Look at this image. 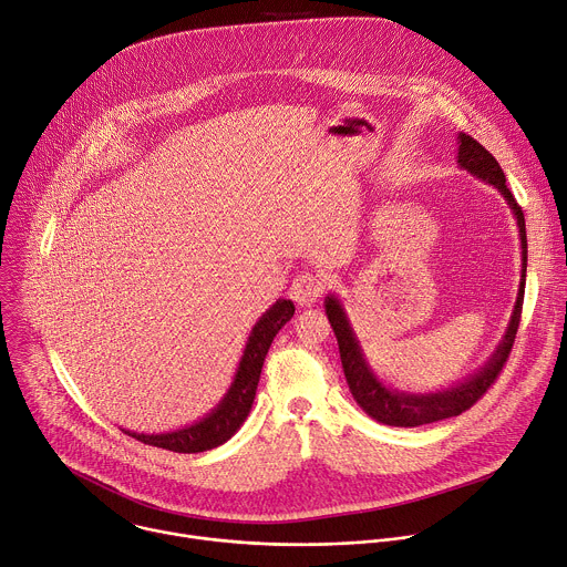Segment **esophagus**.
<instances>
[{
    "mask_svg": "<svg viewBox=\"0 0 567 567\" xmlns=\"http://www.w3.org/2000/svg\"><path fill=\"white\" fill-rule=\"evenodd\" d=\"M326 291V280L313 274H300L293 278L289 296L300 305V307H311L320 293Z\"/></svg>",
    "mask_w": 567,
    "mask_h": 567,
    "instance_id": "esophagus-1",
    "label": "esophagus"
}]
</instances>
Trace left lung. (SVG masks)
<instances>
[{"label": "left lung", "mask_w": 567, "mask_h": 567, "mask_svg": "<svg viewBox=\"0 0 567 567\" xmlns=\"http://www.w3.org/2000/svg\"><path fill=\"white\" fill-rule=\"evenodd\" d=\"M457 166L466 173H471L475 179L494 186L507 202L520 237V285L516 293V302L507 322V330L503 339L498 341L492 357L484 361L475 372L464 377L462 381L429 390V392H411V390H399L388 385L379 374L372 370L361 341L352 328L348 318V311L337 293L326 296V313L330 326L334 330V337L339 341L341 363L346 372V381L350 385V392L354 401L379 424L385 426H401V429H413L422 424H433L446 417H455L464 411H468L473 403L489 390V385L496 381L498 372L503 370L509 350L514 346L520 311H523V296H525V274H527V233H525V215L520 206L516 204L512 190L505 184V173L501 171L498 161L484 150L477 141H473L468 134H457Z\"/></svg>", "instance_id": "obj_1"}]
</instances>
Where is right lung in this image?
<instances>
[{
  "mask_svg": "<svg viewBox=\"0 0 567 567\" xmlns=\"http://www.w3.org/2000/svg\"><path fill=\"white\" fill-rule=\"evenodd\" d=\"M296 307L287 298H278L258 320L247 339L245 352L239 357L237 370L233 374V381L224 396L210 413H206L202 420L182 426L177 431H166V433H136L121 429L125 435L136 437L143 444L156 446V449H166L175 453H202L210 451L215 446H221L228 442L237 429L245 424L260 381L262 363L265 357L276 339V334L285 328V322L291 320Z\"/></svg>",
  "mask_w": 567,
  "mask_h": 567,
  "instance_id": "add662e5",
  "label": "right lung"
}]
</instances>
